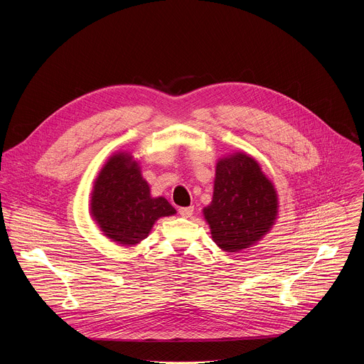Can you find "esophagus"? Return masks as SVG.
Masks as SVG:
<instances>
[{"mask_svg":"<svg viewBox=\"0 0 364 364\" xmlns=\"http://www.w3.org/2000/svg\"><path fill=\"white\" fill-rule=\"evenodd\" d=\"M193 210H194L193 205H190V207H180L178 215L183 216V218H190L193 215Z\"/></svg>","mask_w":364,"mask_h":364,"instance_id":"1","label":"esophagus"}]
</instances>
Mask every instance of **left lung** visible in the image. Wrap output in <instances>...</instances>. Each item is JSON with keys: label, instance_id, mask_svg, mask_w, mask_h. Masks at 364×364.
<instances>
[{"label": "left lung", "instance_id": "obj_1", "mask_svg": "<svg viewBox=\"0 0 364 364\" xmlns=\"http://www.w3.org/2000/svg\"><path fill=\"white\" fill-rule=\"evenodd\" d=\"M203 213L216 245L239 252L272 228L278 215L277 191L259 164L239 152L218 163L213 200Z\"/></svg>", "mask_w": 364, "mask_h": 364}]
</instances>
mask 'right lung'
Here are the masks:
<instances>
[{
    "mask_svg": "<svg viewBox=\"0 0 364 364\" xmlns=\"http://www.w3.org/2000/svg\"><path fill=\"white\" fill-rule=\"evenodd\" d=\"M90 212L105 236L129 246L145 239L155 220L174 215L176 209L164 197H151L139 167L121 152L100 170Z\"/></svg>",
    "mask_w": 364,
    "mask_h": 364,
    "instance_id": "1",
    "label": "right lung"
}]
</instances>
